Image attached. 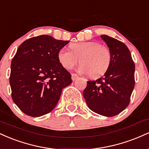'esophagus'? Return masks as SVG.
<instances>
[{"mask_svg":"<svg viewBox=\"0 0 149 149\" xmlns=\"http://www.w3.org/2000/svg\"><path fill=\"white\" fill-rule=\"evenodd\" d=\"M78 78H79V76H78L77 74H76V73H72V74H71V78H72L73 81L78 79Z\"/></svg>","mask_w":149,"mask_h":149,"instance_id":"1","label":"esophagus"}]
</instances>
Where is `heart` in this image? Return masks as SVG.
Returning <instances> with one entry per match:
<instances>
[{
    "mask_svg": "<svg viewBox=\"0 0 149 149\" xmlns=\"http://www.w3.org/2000/svg\"><path fill=\"white\" fill-rule=\"evenodd\" d=\"M71 51L61 49L58 52V59L66 69H71L78 62L82 63L78 71L84 74H91L99 78L109 69L111 64V52L107 47L96 41H85L71 43Z\"/></svg>",
    "mask_w": 149,
    "mask_h": 149,
    "instance_id": "heart-1",
    "label": "heart"
}]
</instances>
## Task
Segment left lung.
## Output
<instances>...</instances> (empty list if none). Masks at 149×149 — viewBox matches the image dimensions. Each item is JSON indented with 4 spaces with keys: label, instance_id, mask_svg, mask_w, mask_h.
Here are the masks:
<instances>
[{
    "label": "left lung",
    "instance_id": "left-lung-1",
    "mask_svg": "<svg viewBox=\"0 0 149 149\" xmlns=\"http://www.w3.org/2000/svg\"><path fill=\"white\" fill-rule=\"evenodd\" d=\"M101 38L111 52L110 66L103 77L88 81L83 97L90 110L111 117L129 105L135 84V65L123 42L107 35H102Z\"/></svg>",
    "mask_w": 149,
    "mask_h": 149
}]
</instances>
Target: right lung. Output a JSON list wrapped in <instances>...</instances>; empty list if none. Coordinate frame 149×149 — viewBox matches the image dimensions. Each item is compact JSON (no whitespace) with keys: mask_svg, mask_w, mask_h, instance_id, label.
Wrapping results in <instances>:
<instances>
[{"mask_svg":"<svg viewBox=\"0 0 149 149\" xmlns=\"http://www.w3.org/2000/svg\"><path fill=\"white\" fill-rule=\"evenodd\" d=\"M48 35L23 42L11 63L10 84L13 102L32 117L48 113L56 107L62 89L72 83L60 64L58 52L69 43Z\"/></svg>","mask_w":149,"mask_h":149,"instance_id":"right-lung-1","label":"right lung"}]
</instances>
